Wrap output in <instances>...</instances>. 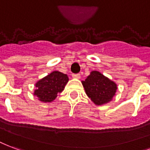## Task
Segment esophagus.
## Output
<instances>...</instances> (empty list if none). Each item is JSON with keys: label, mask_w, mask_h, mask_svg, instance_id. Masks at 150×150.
Instances as JSON below:
<instances>
[{"label": "esophagus", "mask_w": 150, "mask_h": 150, "mask_svg": "<svg viewBox=\"0 0 150 150\" xmlns=\"http://www.w3.org/2000/svg\"><path fill=\"white\" fill-rule=\"evenodd\" d=\"M72 77H73V78H75V79H79L80 77H81V75H80L79 74H72Z\"/></svg>", "instance_id": "1"}]
</instances>
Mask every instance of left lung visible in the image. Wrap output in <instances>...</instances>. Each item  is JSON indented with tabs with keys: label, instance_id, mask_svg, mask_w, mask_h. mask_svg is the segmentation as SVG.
Here are the masks:
<instances>
[{
	"label": "left lung",
	"instance_id": "8db88e82",
	"mask_svg": "<svg viewBox=\"0 0 150 150\" xmlns=\"http://www.w3.org/2000/svg\"><path fill=\"white\" fill-rule=\"evenodd\" d=\"M81 83L87 96L97 105H102L111 101L117 89L114 81L95 70L92 71Z\"/></svg>",
	"mask_w": 150,
	"mask_h": 150
}]
</instances>
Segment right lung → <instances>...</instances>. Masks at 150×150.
Returning a JSON list of instances; mask_svg holds the SVG:
<instances>
[{
  "label": "right lung",
  "instance_id": "1",
  "mask_svg": "<svg viewBox=\"0 0 150 150\" xmlns=\"http://www.w3.org/2000/svg\"><path fill=\"white\" fill-rule=\"evenodd\" d=\"M69 81L66 74L59 71H53L35 84L36 89L33 94L41 102H51L57 97V94L64 90Z\"/></svg>",
  "mask_w": 150,
  "mask_h": 150
}]
</instances>
